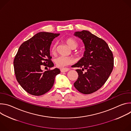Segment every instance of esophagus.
Returning a JSON list of instances; mask_svg holds the SVG:
<instances>
[{
	"mask_svg": "<svg viewBox=\"0 0 131 131\" xmlns=\"http://www.w3.org/2000/svg\"><path fill=\"white\" fill-rule=\"evenodd\" d=\"M69 69L68 68H63V69H61V71L62 72H67L69 70Z\"/></svg>",
	"mask_w": 131,
	"mask_h": 131,
	"instance_id": "esophagus-1",
	"label": "esophagus"
}]
</instances>
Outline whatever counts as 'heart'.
Here are the masks:
<instances>
[{"mask_svg":"<svg viewBox=\"0 0 131 131\" xmlns=\"http://www.w3.org/2000/svg\"><path fill=\"white\" fill-rule=\"evenodd\" d=\"M65 42L72 49H76L78 46V42L73 38H71V37L66 39ZM57 44L56 43L52 45L51 49V52L52 54H55L56 51H57ZM54 62L56 66L58 67L62 68L72 64L73 62V60L71 57L60 56V57L55 59Z\"/></svg>","mask_w":131,"mask_h":131,"instance_id":"1","label":"heart"}]
</instances>
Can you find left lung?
<instances>
[{
	"instance_id": "obj_1",
	"label": "left lung",
	"mask_w": 131,
	"mask_h": 131,
	"mask_svg": "<svg viewBox=\"0 0 131 131\" xmlns=\"http://www.w3.org/2000/svg\"><path fill=\"white\" fill-rule=\"evenodd\" d=\"M74 35L82 40L85 50L83 57L72 66L82 68L76 70L78 77L73 85L80 93L90 94L99 90L108 79L114 68L113 54L103 39L88 30Z\"/></svg>"
}]
</instances>
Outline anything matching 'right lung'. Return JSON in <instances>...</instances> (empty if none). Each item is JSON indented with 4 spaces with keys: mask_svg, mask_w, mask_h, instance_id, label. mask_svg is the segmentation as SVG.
<instances>
[{
    "mask_svg": "<svg viewBox=\"0 0 131 131\" xmlns=\"http://www.w3.org/2000/svg\"><path fill=\"white\" fill-rule=\"evenodd\" d=\"M59 34L40 32L24 42L20 47L14 59L16 79L29 94L40 96L53 86L54 79L60 73L58 68L43 72L42 65L52 67L50 48L52 41Z\"/></svg>",
    "mask_w": 131,
    "mask_h": 131,
    "instance_id": "right-lung-1",
    "label": "right lung"
}]
</instances>
